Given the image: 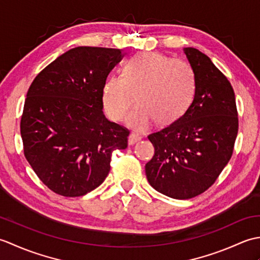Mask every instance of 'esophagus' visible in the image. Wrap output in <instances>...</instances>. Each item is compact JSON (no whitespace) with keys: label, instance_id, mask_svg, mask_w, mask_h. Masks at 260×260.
Masks as SVG:
<instances>
[{"label":"esophagus","instance_id":"34e87169","mask_svg":"<svg viewBox=\"0 0 260 260\" xmlns=\"http://www.w3.org/2000/svg\"><path fill=\"white\" fill-rule=\"evenodd\" d=\"M142 140V137L141 136H139V135H136V134H129L128 135V145L129 146H132V145H134L135 143H137V142H140Z\"/></svg>","mask_w":260,"mask_h":260}]
</instances>
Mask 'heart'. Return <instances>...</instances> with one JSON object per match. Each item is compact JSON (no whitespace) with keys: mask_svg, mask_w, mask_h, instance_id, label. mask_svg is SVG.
Returning <instances> with one entry per match:
<instances>
[{"mask_svg":"<svg viewBox=\"0 0 260 260\" xmlns=\"http://www.w3.org/2000/svg\"><path fill=\"white\" fill-rule=\"evenodd\" d=\"M196 76L191 66L159 52L137 53L126 63L124 76H112L103 90V103L110 119L118 121L136 101L139 105L126 116L127 126L145 131L154 120L173 123L193 98Z\"/></svg>","mask_w":260,"mask_h":260,"instance_id":"b5f03b06","label":"heart"}]
</instances>
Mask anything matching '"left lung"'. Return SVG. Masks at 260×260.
I'll return each instance as SVG.
<instances>
[{
  "label": "left lung",
  "instance_id": "obj_1",
  "mask_svg": "<svg viewBox=\"0 0 260 260\" xmlns=\"http://www.w3.org/2000/svg\"><path fill=\"white\" fill-rule=\"evenodd\" d=\"M183 52L196 76L193 101L180 118L148 135L155 154L145 165L148 183L180 200L201 194L214 183L233 155L238 134L229 80L198 49Z\"/></svg>",
  "mask_w": 260,
  "mask_h": 260
}]
</instances>
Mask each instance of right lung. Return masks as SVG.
Wrapping results in <instances>:
<instances>
[{"instance_id":"1","label":"right lung","mask_w":260,"mask_h":260,"mask_svg":"<svg viewBox=\"0 0 260 260\" xmlns=\"http://www.w3.org/2000/svg\"><path fill=\"white\" fill-rule=\"evenodd\" d=\"M119 49L77 47L33 80L21 118L24 155L38 178L63 197H81L107 178L112 153L129 132L105 117L103 90Z\"/></svg>"}]
</instances>
